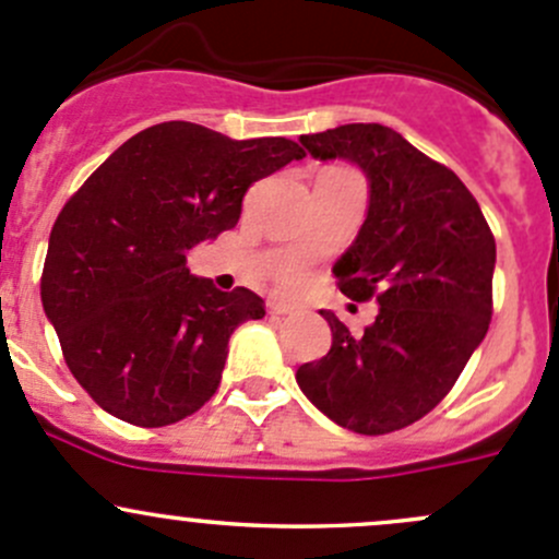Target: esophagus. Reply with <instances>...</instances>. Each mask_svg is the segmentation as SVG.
Returning a JSON list of instances; mask_svg holds the SVG:
<instances>
[{
  "instance_id": "34e87169",
  "label": "esophagus",
  "mask_w": 559,
  "mask_h": 559,
  "mask_svg": "<svg viewBox=\"0 0 559 559\" xmlns=\"http://www.w3.org/2000/svg\"><path fill=\"white\" fill-rule=\"evenodd\" d=\"M270 313L273 316H286V313H295V306H289V302H270Z\"/></svg>"
}]
</instances>
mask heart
Here are the masks:
<instances>
[{"label":"heart","instance_id":"heart-1","mask_svg":"<svg viewBox=\"0 0 559 559\" xmlns=\"http://www.w3.org/2000/svg\"><path fill=\"white\" fill-rule=\"evenodd\" d=\"M297 278V270H284L281 273V281H295Z\"/></svg>","mask_w":559,"mask_h":559}]
</instances>
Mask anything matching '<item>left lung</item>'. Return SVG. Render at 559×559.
Segmentation results:
<instances>
[{
	"mask_svg": "<svg viewBox=\"0 0 559 559\" xmlns=\"http://www.w3.org/2000/svg\"><path fill=\"white\" fill-rule=\"evenodd\" d=\"M300 143L368 178V216L332 273L352 300H379V313L352 332L319 311L332 346L300 365L297 384L335 425L386 436L430 414L487 335L495 238L465 183L394 129L343 123Z\"/></svg>",
	"mask_w": 559,
	"mask_h": 559,
	"instance_id": "left-lung-1",
	"label": "left lung"
}]
</instances>
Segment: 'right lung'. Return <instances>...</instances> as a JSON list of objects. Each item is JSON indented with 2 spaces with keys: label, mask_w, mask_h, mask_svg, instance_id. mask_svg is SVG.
I'll return each instance as SVG.
<instances>
[{
  "label": "right lung",
  "mask_w": 559,
  "mask_h": 559,
  "mask_svg": "<svg viewBox=\"0 0 559 559\" xmlns=\"http://www.w3.org/2000/svg\"><path fill=\"white\" fill-rule=\"evenodd\" d=\"M302 156L295 140L165 121L129 138L67 200L39 297L67 368L99 408L165 427L216 394L229 335L262 319L264 302L191 275L186 253L238 224L253 180Z\"/></svg>",
  "instance_id": "obj_1"
}]
</instances>
